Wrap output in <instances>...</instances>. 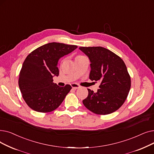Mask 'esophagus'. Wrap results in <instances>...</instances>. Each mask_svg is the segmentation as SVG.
<instances>
[{"label":"esophagus","mask_w":154,"mask_h":154,"mask_svg":"<svg viewBox=\"0 0 154 154\" xmlns=\"http://www.w3.org/2000/svg\"><path fill=\"white\" fill-rule=\"evenodd\" d=\"M71 86H72V88L73 89H75V90H76V89L79 88H80V86H79L78 85H77L76 83L71 84Z\"/></svg>","instance_id":"obj_1"}]
</instances>
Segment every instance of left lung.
I'll return each instance as SVG.
<instances>
[{"instance_id": "8db88e82", "label": "left lung", "mask_w": 154, "mask_h": 154, "mask_svg": "<svg viewBox=\"0 0 154 154\" xmlns=\"http://www.w3.org/2000/svg\"><path fill=\"white\" fill-rule=\"evenodd\" d=\"M90 61V79L100 82L97 93L90 89L83 100L85 106L94 113L108 115L125 102L131 86L127 68L121 58L103 47H80Z\"/></svg>"}]
</instances>
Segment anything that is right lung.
I'll list each match as a JSON object with an SVG mask.
<instances>
[{
    "label": "right lung",
    "instance_id": "add662e5",
    "mask_svg": "<svg viewBox=\"0 0 154 154\" xmlns=\"http://www.w3.org/2000/svg\"><path fill=\"white\" fill-rule=\"evenodd\" d=\"M78 48L75 45L50 42L34 50L26 58L19 73V86L27 105L34 110L51 112L59 106L72 88L53 83L59 75L61 57Z\"/></svg>",
    "mask_w": 154,
    "mask_h": 154
}]
</instances>
